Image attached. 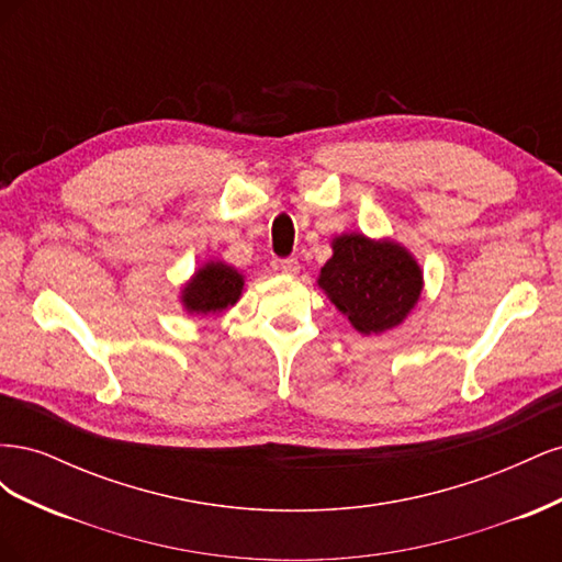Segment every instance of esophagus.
Returning a JSON list of instances; mask_svg holds the SVG:
<instances>
[{
    "mask_svg": "<svg viewBox=\"0 0 562 562\" xmlns=\"http://www.w3.org/2000/svg\"><path fill=\"white\" fill-rule=\"evenodd\" d=\"M281 271H283V274H288V277H295L297 271H300L297 258H285V260H281Z\"/></svg>",
    "mask_w": 562,
    "mask_h": 562,
    "instance_id": "34e87169",
    "label": "esophagus"
}]
</instances>
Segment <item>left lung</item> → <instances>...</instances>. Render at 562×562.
Instances as JSON below:
<instances>
[{"mask_svg": "<svg viewBox=\"0 0 562 562\" xmlns=\"http://www.w3.org/2000/svg\"><path fill=\"white\" fill-rule=\"evenodd\" d=\"M422 269L407 248L351 232L333 239L318 288L361 335L396 328L422 295Z\"/></svg>", "mask_w": 562, "mask_h": 562, "instance_id": "obj_1", "label": "left lung"}]
</instances>
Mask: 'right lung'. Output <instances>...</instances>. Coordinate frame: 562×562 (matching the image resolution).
I'll use <instances>...</instances> for the list:
<instances>
[{
    "instance_id": "right-lung-1",
    "label": "right lung",
    "mask_w": 562,
    "mask_h": 562,
    "mask_svg": "<svg viewBox=\"0 0 562 562\" xmlns=\"http://www.w3.org/2000/svg\"><path fill=\"white\" fill-rule=\"evenodd\" d=\"M244 291V274L225 262H206L184 283L180 300L190 314H223L239 302Z\"/></svg>"
}]
</instances>
